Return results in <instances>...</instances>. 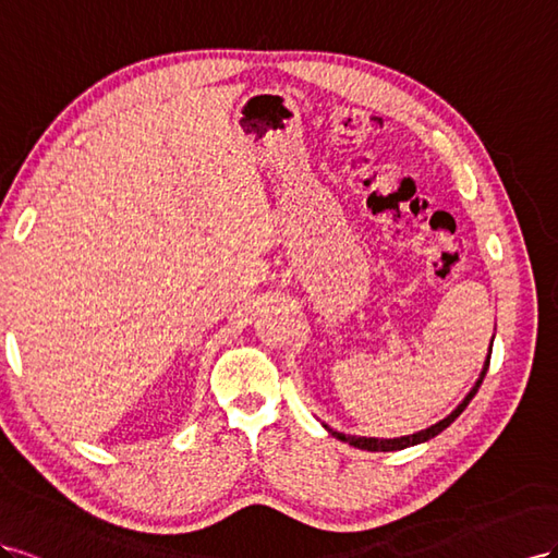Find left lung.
I'll use <instances>...</instances> for the list:
<instances>
[{"instance_id":"obj_1","label":"left lung","mask_w":558,"mask_h":558,"mask_svg":"<svg viewBox=\"0 0 558 558\" xmlns=\"http://www.w3.org/2000/svg\"><path fill=\"white\" fill-rule=\"evenodd\" d=\"M488 364H490V353H488V360H486V364H484V372H482V376H480V380H476L474 384V388L468 392V397L463 402L458 404V409L451 413V416H447L444 421H439V423H435V425H429L427 429H421V433H416V435H407V437H397V439H374V437H345V435H341V433H337V429H331V427H327L329 433H331V437H337V439H341V441H348L350 447H355V449H364V451H400V449H407V447H413V444H421V441H427V439H433V437H437L444 427H449L460 413L465 411V407L472 402V397L476 395V390H480V386H482V380H484V376H486V372H488Z\"/></svg>"}]
</instances>
